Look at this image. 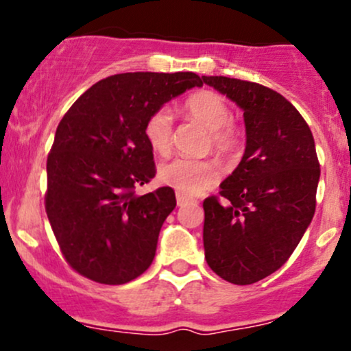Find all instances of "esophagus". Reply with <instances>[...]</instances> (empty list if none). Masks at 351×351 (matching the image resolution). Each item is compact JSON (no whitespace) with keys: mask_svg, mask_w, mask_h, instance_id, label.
<instances>
[{"mask_svg":"<svg viewBox=\"0 0 351 351\" xmlns=\"http://www.w3.org/2000/svg\"><path fill=\"white\" fill-rule=\"evenodd\" d=\"M189 201L191 199H189L188 196L181 195V193H176V204H178V206H184V204H188Z\"/></svg>","mask_w":351,"mask_h":351,"instance_id":"esophagus-1","label":"esophagus"}]
</instances>
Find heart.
<instances>
[{
	"label": "heart",
	"instance_id": "obj_1",
	"mask_svg": "<svg viewBox=\"0 0 351 351\" xmlns=\"http://www.w3.org/2000/svg\"><path fill=\"white\" fill-rule=\"evenodd\" d=\"M186 114L211 132V143L217 152L229 153L237 145V132L231 127V110L221 95L203 90L191 95L184 102ZM173 119L168 108H160L147 120L145 136L152 150L158 155H167L171 148ZM219 178V168L211 160H198L178 156L163 163L158 170V180L181 195L196 196L211 188Z\"/></svg>",
	"mask_w": 351,
	"mask_h": 351
}]
</instances>
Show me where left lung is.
<instances>
[{"mask_svg": "<svg viewBox=\"0 0 351 351\" xmlns=\"http://www.w3.org/2000/svg\"><path fill=\"white\" fill-rule=\"evenodd\" d=\"M243 108V160L221 183L223 203H203L204 257L224 280L247 285L271 276L300 243L315 213L320 180L315 142L287 99L247 80L203 75Z\"/></svg>", "mask_w": 351, "mask_h": 351, "instance_id": "left-lung-1", "label": "left lung"}]
</instances>
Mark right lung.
Returning <instances> with one entry per match:
<instances>
[{
    "label": "right lung",
    "instance_id": "obj_1",
    "mask_svg": "<svg viewBox=\"0 0 351 351\" xmlns=\"http://www.w3.org/2000/svg\"><path fill=\"white\" fill-rule=\"evenodd\" d=\"M203 80L195 72H127L99 80L72 104L47 156L46 213L60 251L87 279L120 285L155 259L175 191L135 195L155 176L147 120Z\"/></svg>",
    "mask_w": 351,
    "mask_h": 351
}]
</instances>
